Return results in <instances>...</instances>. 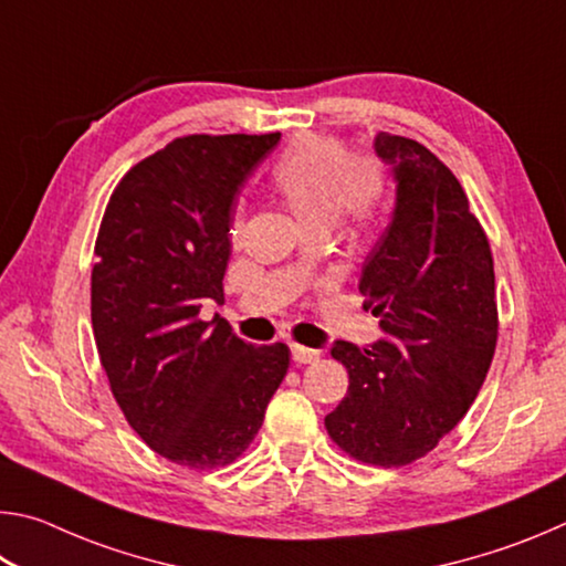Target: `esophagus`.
<instances>
[{"mask_svg": "<svg viewBox=\"0 0 566 566\" xmlns=\"http://www.w3.org/2000/svg\"><path fill=\"white\" fill-rule=\"evenodd\" d=\"M292 359L296 364H312L319 359V349H310V347H302V344H292Z\"/></svg>", "mask_w": 566, "mask_h": 566, "instance_id": "obj_1", "label": "esophagus"}]
</instances>
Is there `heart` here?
Returning <instances> with one entry per match:
<instances>
[{
  "label": "heart",
  "instance_id": "1",
  "mask_svg": "<svg viewBox=\"0 0 566 566\" xmlns=\"http://www.w3.org/2000/svg\"><path fill=\"white\" fill-rule=\"evenodd\" d=\"M272 189L310 232L334 229L359 239L377 227L387 202V171L375 157L352 159L332 137H302L276 159ZM239 217L232 222L237 237Z\"/></svg>",
  "mask_w": 566,
  "mask_h": 566
}]
</instances>
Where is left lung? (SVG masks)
Here are the masks:
<instances>
[{"label":"left lung","instance_id":"8db88e82","mask_svg":"<svg viewBox=\"0 0 566 566\" xmlns=\"http://www.w3.org/2000/svg\"><path fill=\"white\" fill-rule=\"evenodd\" d=\"M377 157L397 179L391 222L361 266L359 292L385 339L334 342L349 389L324 427L364 464L405 467L452 432L494 357L490 239L459 179L415 139L379 132Z\"/></svg>","mask_w":566,"mask_h":566}]
</instances>
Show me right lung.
I'll list each match as a JSON object with an SVG mask.
<instances>
[{
  "instance_id": "1",
  "label": "right lung",
  "mask_w": 566,
  "mask_h": 566,
  "mask_svg": "<svg viewBox=\"0 0 566 566\" xmlns=\"http://www.w3.org/2000/svg\"><path fill=\"white\" fill-rule=\"evenodd\" d=\"M280 142L189 134L142 159L104 209L92 270V329L129 427L169 462L232 464L260 432L290 369L282 342L254 347L202 306L224 302L239 187Z\"/></svg>"
}]
</instances>
